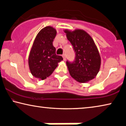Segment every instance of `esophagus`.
<instances>
[{"mask_svg": "<svg viewBox=\"0 0 126 126\" xmlns=\"http://www.w3.org/2000/svg\"><path fill=\"white\" fill-rule=\"evenodd\" d=\"M63 57V61H65L66 60V55H65V54H63V55H62Z\"/></svg>", "mask_w": 126, "mask_h": 126, "instance_id": "obj_1", "label": "esophagus"}]
</instances>
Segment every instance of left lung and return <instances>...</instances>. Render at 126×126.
I'll return each instance as SVG.
<instances>
[{
  "label": "left lung",
  "mask_w": 126,
  "mask_h": 126,
  "mask_svg": "<svg viewBox=\"0 0 126 126\" xmlns=\"http://www.w3.org/2000/svg\"><path fill=\"white\" fill-rule=\"evenodd\" d=\"M64 32L76 54L73 63L66 61L70 75L79 83L90 81L99 72L101 63L100 55L94 40L83 29L73 31L65 29Z\"/></svg>",
  "instance_id": "obj_1"
}]
</instances>
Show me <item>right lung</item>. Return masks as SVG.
Masks as SVG:
<instances>
[{
	"instance_id": "add662e5",
	"label": "right lung",
	"mask_w": 126,
	"mask_h": 126,
	"mask_svg": "<svg viewBox=\"0 0 126 126\" xmlns=\"http://www.w3.org/2000/svg\"><path fill=\"white\" fill-rule=\"evenodd\" d=\"M57 34L53 27L47 26L37 34L28 57V65L31 73L34 77L45 80L50 76L63 60L56 55L53 42Z\"/></svg>"
}]
</instances>
